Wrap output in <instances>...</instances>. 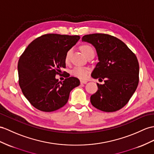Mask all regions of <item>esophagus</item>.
<instances>
[{
    "instance_id": "obj_1",
    "label": "esophagus",
    "mask_w": 154,
    "mask_h": 154,
    "mask_svg": "<svg viewBox=\"0 0 154 154\" xmlns=\"http://www.w3.org/2000/svg\"><path fill=\"white\" fill-rule=\"evenodd\" d=\"M87 82H88L87 80H80V83L82 84H87Z\"/></svg>"
}]
</instances>
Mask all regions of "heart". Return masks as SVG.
<instances>
[{
	"label": "heart",
	"instance_id": "heart-1",
	"mask_svg": "<svg viewBox=\"0 0 154 154\" xmlns=\"http://www.w3.org/2000/svg\"><path fill=\"white\" fill-rule=\"evenodd\" d=\"M81 50L85 56L86 57L89 56V55L94 54H95V51L94 49L91 46H90L89 44H84L80 47ZM71 52H72V50L70 49L68 51H66L65 57V61L66 63H68L70 60ZM89 72V69L87 67L84 66H74L72 69V71H71V73L73 75V76H76L78 78H80V79H85V78L87 77L88 74Z\"/></svg>",
	"mask_w": 154,
	"mask_h": 154
}]
</instances>
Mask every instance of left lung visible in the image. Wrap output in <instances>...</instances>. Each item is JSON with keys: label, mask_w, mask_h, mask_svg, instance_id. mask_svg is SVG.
<instances>
[{"label": "left lung", "mask_w": 154, "mask_h": 154, "mask_svg": "<svg viewBox=\"0 0 154 154\" xmlns=\"http://www.w3.org/2000/svg\"><path fill=\"white\" fill-rule=\"evenodd\" d=\"M82 40L95 46L99 62L91 74L104 80L97 83L98 90L91 96V103L101 111L119 110L129 102L139 82V65L135 54L116 37L106 34L84 35Z\"/></svg>", "instance_id": "obj_1"}]
</instances>
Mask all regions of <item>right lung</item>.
<instances>
[{"label":"right lung","instance_id":"1","mask_svg":"<svg viewBox=\"0 0 154 154\" xmlns=\"http://www.w3.org/2000/svg\"><path fill=\"white\" fill-rule=\"evenodd\" d=\"M80 38L78 35L46 34L34 40L20 56L19 85L36 109L47 112L59 109L66 104L71 90L80 85L75 77L65 78L63 82L55 78L66 68V51Z\"/></svg>","mask_w":154,"mask_h":154}]
</instances>
